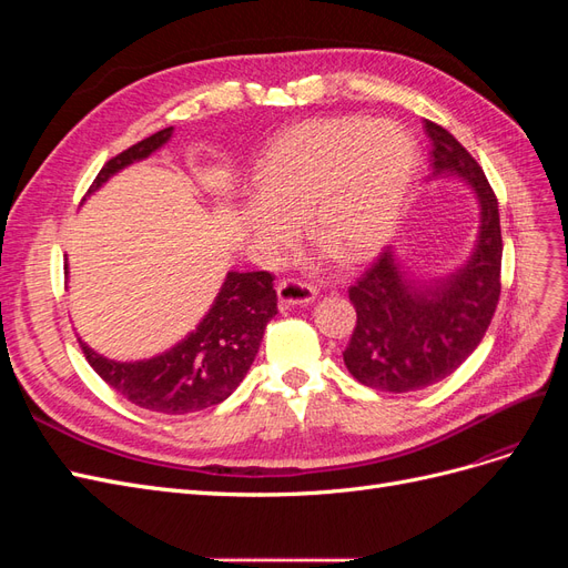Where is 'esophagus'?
<instances>
[{"instance_id": "esophagus-1", "label": "esophagus", "mask_w": 568, "mask_h": 568, "mask_svg": "<svg viewBox=\"0 0 568 568\" xmlns=\"http://www.w3.org/2000/svg\"><path fill=\"white\" fill-rule=\"evenodd\" d=\"M277 296L284 305H305L317 298V288L298 280H282L277 284Z\"/></svg>"}]
</instances>
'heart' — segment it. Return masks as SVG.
Returning a JSON list of instances; mask_svg holds the SVG:
<instances>
[{"label":"heart","instance_id":"b5f03b06","mask_svg":"<svg viewBox=\"0 0 568 568\" xmlns=\"http://www.w3.org/2000/svg\"><path fill=\"white\" fill-rule=\"evenodd\" d=\"M409 134L388 120L326 118L282 134L257 168V192L244 205L246 230L267 261L296 242L301 217L353 263L388 242L415 175Z\"/></svg>","mask_w":568,"mask_h":568}]
</instances>
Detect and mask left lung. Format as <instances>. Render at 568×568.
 <instances>
[{
  "label": "left lung",
  "instance_id": "8db88e82",
  "mask_svg": "<svg viewBox=\"0 0 568 568\" xmlns=\"http://www.w3.org/2000/svg\"><path fill=\"white\" fill-rule=\"evenodd\" d=\"M432 178H457L478 201L471 255L445 277H415L386 248L348 288L357 322L343 363L359 384L388 393L419 390L450 376L484 338L500 301L503 234L497 199L455 136L426 120Z\"/></svg>",
  "mask_w": 568,
  "mask_h": 568
}]
</instances>
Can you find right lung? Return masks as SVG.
Listing matches in <instances>:
<instances>
[{
  "mask_svg": "<svg viewBox=\"0 0 568 568\" xmlns=\"http://www.w3.org/2000/svg\"><path fill=\"white\" fill-rule=\"evenodd\" d=\"M170 136L173 128H165L118 153L99 170L88 196L120 170L149 159ZM274 315L277 291L272 288V274L232 270L196 329L165 353L120 363L99 355L82 341L80 348L101 379L130 403L161 415H186L230 398L251 369Z\"/></svg>",
  "mask_w": 568,
  "mask_h": 568,
  "instance_id": "add662e5",
  "label": "right lung"
}]
</instances>
